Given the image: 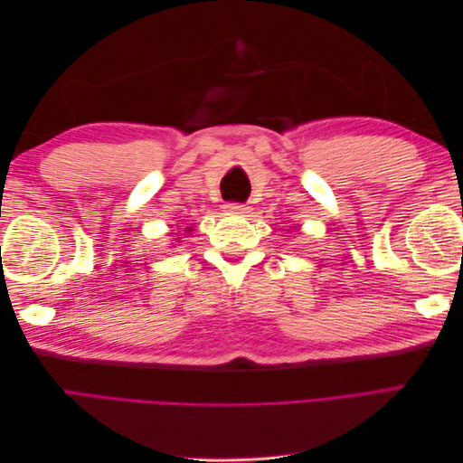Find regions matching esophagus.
I'll use <instances>...</instances> for the list:
<instances>
[{"mask_svg": "<svg viewBox=\"0 0 463 463\" xmlns=\"http://www.w3.org/2000/svg\"><path fill=\"white\" fill-rule=\"evenodd\" d=\"M223 208H226V213H232V214H245L249 210L245 204H240V203H228Z\"/></svg>", "mask_w": 463, "mask_h": 463, "instance_id": "obj_1", "label": "esophagus"}]
</instances>
